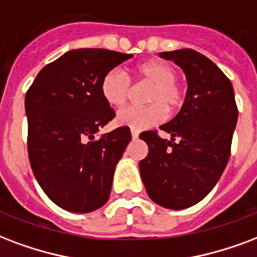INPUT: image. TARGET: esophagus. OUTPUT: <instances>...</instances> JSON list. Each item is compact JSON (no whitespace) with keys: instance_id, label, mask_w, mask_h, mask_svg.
<instances>
[{"instance_id":"esophagus-1","label":"esophagus","mask_w":257,"mask_h":257,"mask_svg":"<svg viewBox=\"0 0 257 257\" xmlns=\"http://www.w3.org/2000/svg\"><path fill=\"white\" fill-rule=\"evenodd\" d=\"M131 135H132L133 139H137V137H139V132L135 131V129H131Z\"/></svg>"}]
</instances>
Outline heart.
<instances>
[{
	"instance_id": "heart-1",
	"label": "heart",
	"mask_w": 257,
	"mask_h": 257,
	"mask_svg": "<svg viewBox=\"0 0 257 257\" xmlns=\"http://www.w3.org/2000/svg\"><path fill=\"white\" fill-rule=\"evenodd\" d=\"M137 76L152 83L146 107L126 106L117 113V124L135 131H143L163 122L167 118V109L174 111L183 103V89L176 82V70L163 60H151L139 66ZM101 94L110 106H122L132 94V82L120 68L107 71L101 82Z\"/></svg>"
}]
</instances>
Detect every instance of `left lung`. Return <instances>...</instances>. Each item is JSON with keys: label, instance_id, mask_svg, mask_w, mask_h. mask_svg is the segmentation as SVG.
Instances as JSON below:
<instances>
[{"label": "left lung", "instance_id": "8db88e82", "mask_svg": "<svg viewBox=\"0 0 257 257\" xmlns=\"http://www.w3.org/2000/svg\"><path fill=\"white\" fill-rule=\"evenodd\" d=\"M159 56L183 70L187 93L181 111L160 126L171 140L155 131L140 133L148 146L140 175L155 203L181 210L202 201L222 175L238 110L228 76L205 55L183 48Z\"/></svg>", "mask_w": 257, "mask_h": 257}]
</instances>
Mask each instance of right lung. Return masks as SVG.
Masks as SVG:
<instances>
[{
  "instance_id": "obj_1",
  "label": "right lung",
  "mask_w": 257,
  "mask_h": 257,
  "mask_svg": "<svg viewBox=\"0 0 257 257\" xmlns=\"http://www.w3.org/2000/svg\"><path fill=\"white\" fill-rule=\"evenodd\" d=\"M132 55L102 48L71 50L39 72L25 95L28 156L47 197L72 213L109 199L115 166L131 142L128 126L94 135L114 118L103 99V75Z\"/></svg>"
}]
</instances>
